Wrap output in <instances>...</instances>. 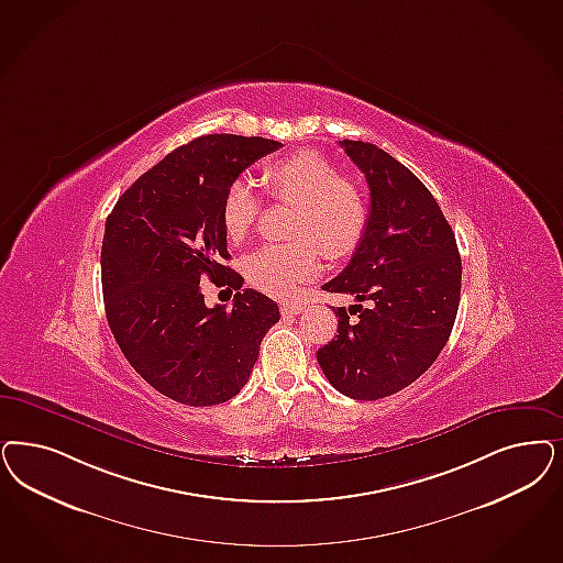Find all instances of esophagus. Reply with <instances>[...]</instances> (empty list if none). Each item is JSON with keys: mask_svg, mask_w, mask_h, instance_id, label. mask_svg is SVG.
Instances as JSON below:
<instances>
[{"mask_svg": "<svg viewBox=\"0 0 563 563\" xmlns=\"http://www.w3.org/2000/svg\"><path fill=\"white\" fill-rule=\"evenodd\" d=\"M280 310L283 313H301V311L306 310V306L301 303V301H297V299H289V301H283L280 303Z\"/></svg>", "mask_w": 563, "mask_h": 563, "instance_id": "esophagus-1", "label": "esophagus"}]
</instances>
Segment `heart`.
I'll use <instances>...</instances> for the list:
<instances>
[{
  "label": "heart",
  "instance_id": "heart-1",
  "mask_svg": "<svg viewBox=\"0 0 563 563\" xmlns=\"http://www.w3.org/2000/svg\"><path fill=\"white\" fill-rule=\"evenodd\" d=\"M262 183L283 203H292L287 243H266L245 260V276L260 291L285 297L318 271L320 247L329 257L355 252L368 229V199L357 183L313 150H299L264 166ZM262 199L247 178H236L222 195L220 222L231 243L252 233Z\"/></svg>",
  "mask_w": 563,
  "mask_h": 563
}]
</instances>
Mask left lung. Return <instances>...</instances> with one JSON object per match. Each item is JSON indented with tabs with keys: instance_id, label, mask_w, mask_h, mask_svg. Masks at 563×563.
Here are the masks:
<instances>
[{
	"instance_id": "1",
	"label": "left lung",
	"mask_w": 563,
	"mask_h": 563,
	"mask_svg": "<svg viewBox=\"0 0 563 563\" xmlns=\"http://www.w3.org/2000/svg\"><path fill=\"white\" fill-rule=\"evenodd\" d=\"M339 143L366 175L368 229L347 268L322 289L353 295L360 316L351 324L339 308V334L316 357L339 393L376 401L409 387L445 347L460 306L462 257L418 176L372 143Z\"/></svg>"
}]
</instances>
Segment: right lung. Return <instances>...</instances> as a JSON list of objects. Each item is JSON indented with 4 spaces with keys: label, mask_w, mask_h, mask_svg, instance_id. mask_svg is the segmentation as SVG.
Segmentation results:
<instances>
[{
    "label": "right lung",
    "mask_w": 563,
    "mask_h": 563,
    "mask_svg": "<svg viewBox=\"0 0 563 563\" xmlns=\"http://www.w3.org/2000/svg\"><path fill=\"white\" fill-rule=\"evenodd\" d=\"M283 143L206 135L180 145L120 195L106 220L101 287L118 347L155 390L206 408L247 385L266 332L280 320L253 289L234 310L208 309L198 280L243 287L229 260L220 203L227 187Z\"/></svg>",
    "instance_id": "right-lung-1"
}]
</instances>
